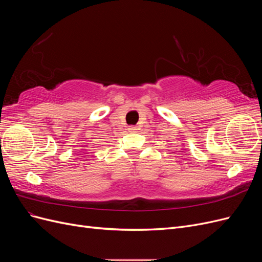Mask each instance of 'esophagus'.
<instances>
[{"instance_id":"1","label":"esophagus","mask_w":262,"mask_h":262,"mask_svg":"<svg viewBox=\"0 0 262 262\" xmlns=\"http://www.w3.org/2000/svg\"><path fill=\"white\" fill-rule=\"evenodd\" d=\"M129 132H134V131H136V130H138L137 129V126H129Z\"/></svg>"}]
</instances>
